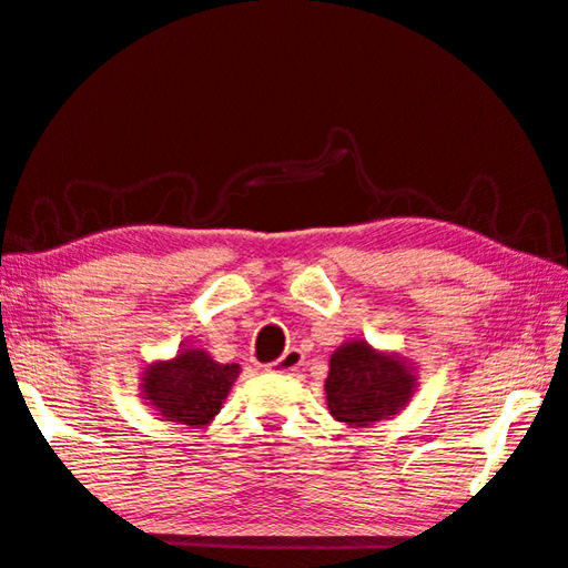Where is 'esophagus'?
<instances>
[{"mask_svg":"<svg viewBox=\"0 0 568 568\" xmlns=\"http://www.w3.org/2000/svg\"><path fill=\"white\" fill-rule=\"evenodd\" d=\"M301 362H304V352H301V349H286L284 355L272 364V369L288 374V372H296L301 367Z\"/></svg>","mask_w":568,"mask_h":568,"instance_id":"1","label":"esophagus"}]
</instances>
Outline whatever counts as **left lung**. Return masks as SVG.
Returning <instances> with one entry per match:
<instances>
[{
  "mask_svg": "<svg viewBox=\"0 0 568 568\" xmlns=\"http://www.w3.org/2000/svg\"><path fill=\"white\" fill-rule=\"evenodd\" d=\"M413 388L415 376L408 364L372 349L364 339L337 347L325 379L333 418L355 427L396 415L410 400Z\"/></svg>",
  "mask_w": 568,
  "mask_h": 568,
  "instance_id": "1",
  "label": "left lung"
}]
</instances>
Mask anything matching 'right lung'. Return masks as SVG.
<instances>
[{"label":"right lung","mask_w":568,"mask_h":568,"mask_svg":"<svg viewBox=\"0 0 568 568\" xmlns=\"http://www.w3.org/2000/svg\"><path fill=\"white\" fill-rule=\"evenodd\" d=\"M237 374V364H219L204 349H182L172 362L150 364L143 396L165 420L201 427L221 410Z\"/></svg>","instance_id":"right-lung-1"}]
</instances>
